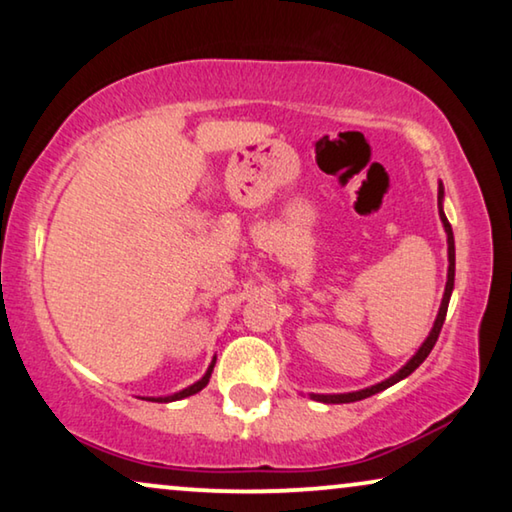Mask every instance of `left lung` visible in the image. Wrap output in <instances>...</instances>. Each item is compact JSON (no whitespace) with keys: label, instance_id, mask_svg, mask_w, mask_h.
<instances>
[{"label":"left lung","instance_id":"left-lung-1","mask_svg":"<svg viewBox=\"0 0 512 512\" xmlns=\"http://www.w3.org/2000/svg\"><path fill=\"white\" fill-rule=\"evenodd\" d=\"M439 217H441L443 228H446V235H448V281H446V291H443L439 314H436L434 328H432V332H429V337L425 339V342H422V346L418 348L416 355H413V358L406 362V365L399 369L397 374H392L390 379H385L381 383L372 385V388H365V390H358V392H342V395H311V399H316V402H323V404H348V402H358V399L372 397V395H376V392L390 388V385H395L397 381H402L409 374L416 372L422 362H425L427 355L432 353L436 339H439V332L443 328V321H446L448 302H450V295H453V286H455V238H453V228H450L448 219H446V212H443V184L441 182H439Z\"/></svg>","mask_w":512,"mask_h":512}]
</instances>
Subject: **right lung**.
<instances>
[{
	"mask_svg": "<svg viewBox=\"0 0 512 512\" xmlns=\"http://www.w3.org/2000/svg\"><path fill=\"white\" fill-rule=\"evenodd\" d=\"M214 362H217V355H214L212 358V362H210V367H207V372H205V376L201 381H196L194 385H189V388H184V390H180V392H175V395H168V397H152L154 402H175V399H184V397H189V395H196V392H201L207 383H210V376H212V369H214Z\"/></svg>",
	"mask_w": 512,
	"mask_h": 512,
	"instance_id": "1",
	"label": "right lung"
}]
</instances>
